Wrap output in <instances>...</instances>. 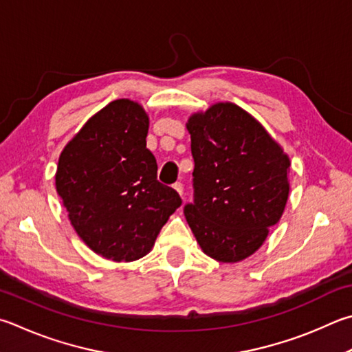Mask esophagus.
<instances>
[{"instance_id": "obj_1", "label": "esophagus", "mask_w": 352, "mask_h": 352, "mask_svg": "<svg viewBox=\"0 0 352 352\" xmlns=\"http://www.w3.org/2000/svg\"><path fill=\"white\" fill-rule=\"evenodd\" d=\"M174 189L177 190V192H178V194H180V195L183 197V184H182L180 182H177V183L174 184Z\"/></svg>"}]
</instances>
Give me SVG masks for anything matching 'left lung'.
I'll return each mask as SVG.
<instances>
[{
	"label": "left lung",
	"instance_id": "1",
	"mask_svg": "<svg viewBox=\"0 0 352 352\" xmlns=\"http://www.w3.org/2000/svg\"><path fill=\"white\" fill-rule=\"evenodd\" d=\"M194 201L184 217L204 254L223 263L249 257L277 225L289 194V158L263 126L232 103L188 121Z\"/></svg>",
	"mask_w": 352,
	"mask_h": 352
}]
</instances>
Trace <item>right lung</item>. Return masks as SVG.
<instances>
[{"label": "right lung", "instance_id": "right-lung-1", "mask_svg": "<svg viewBox=\"0 0 352 352\" xmlns=\"http://www.w3.org/2000/svg\"><path fill=\"white\" fill-rule=\"evenodd\" d=\"M148 129L142 106L115 100L82 126L58 160L56 192L70 223L94 252L113 261L148 254L182 206L177 190L157 180Z\"/></svg>", "mask_w": 352, "mask_h": 352}]
</instances>
